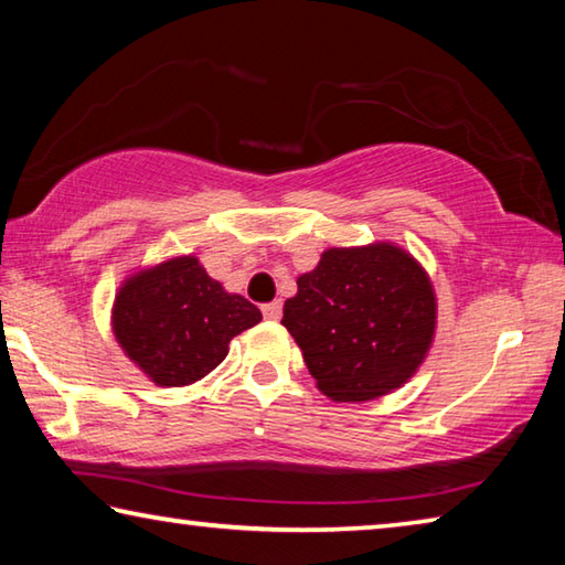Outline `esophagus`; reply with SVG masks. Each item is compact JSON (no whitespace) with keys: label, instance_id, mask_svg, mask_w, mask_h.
Returning <instances> with one entry per match:
<instances>
[{"label":"esophagus","instance_id":"34e87169","mask_svg":"<svg viewBox=\"0 0 565 565\" xmlns=\"http://www.w3.org/2000/svg\"><path fill=\"white\" fill-rule=\"evenodd\" d=\"M262 311H264V319H269V321H279V319H281V301L264 303V306H262Z\"/></svg>","mask_w":565,"mask_h":565}]
</instances>
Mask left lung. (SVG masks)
Wrapping results in <instances>:
<instances>
[{"label": "left lung", "instance_id": "1", "mask_svg": "<svg viewBox=\"0 0 565 565\" xmlns=\"http://www.w3.org/2000/svg\"><path fill=\"white\" fill-rule=\"evenodd\" d=\"M281 323L331 401H371L404 386L436 331V294L414 256L388 242L329 248L296 279Z\"/></svg>", "mask_w": 565, "mask_h": 565}]
</instances>
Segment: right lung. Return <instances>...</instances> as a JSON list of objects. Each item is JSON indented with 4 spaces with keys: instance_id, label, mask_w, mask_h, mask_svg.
I'll return each mask as SVG.
<instances>
[{
    "instance_id": "right-lung-1",
    "label": "right lung",
    "mask_w": 565,
    "mask_h": 565,
    "mask_svg": "<svg viewBox=\"0 0 565 565\" xmlns=\"http://www.w3.org/2000/svg\"><path fill=\"white\" fill-rule=\"evenodd\" d=\"M259 321L262 311L224 291L196 256L129 276L111 309L119 347L157 386H189L212 374L228 341Z\"/></svg>"
}]
</instances>
